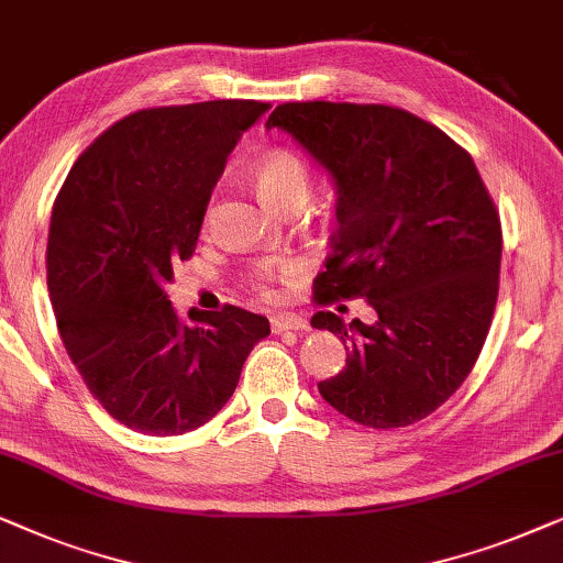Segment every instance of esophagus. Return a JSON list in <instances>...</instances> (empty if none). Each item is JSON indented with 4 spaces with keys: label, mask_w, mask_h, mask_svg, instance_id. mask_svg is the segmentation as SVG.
Here are the masks:
<instances>
[{
    "label": "esophagus",
    "mask_w": 563,
    "mask_h": 563,
    "mask_svg": "<svg viewBox=\"0 0 563 563\" xmlns=\"http://www.w3.org/2000/svg\"><path fill=\"white\" fill-rule=\"evenodd\" d=\"M269 327H273L275 334L288 332V329H296V332H306V329H309V321L296 317V313H273V317H269Z\"/></svg>",
    "instance_id": "obj_1"
}]
</instances>
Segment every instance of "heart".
Masks as SVG:
<instances>
[{"mask_svg": "<svg viewBox=\"0 0 563 563\" xmlns=\"http://www.w3.org/2000/svg\"><path fill=\"white\" fill-rule=\"evenodd\" d=\"M254 185L262 198L267 200L269 206L283 208H301L309 203L311 192H313V175L301 156L294 152H273L267 156H262L254 167ZM216 216V203L206 206L203 211V227L208 229L213 223ZM306 265L301 260L286 257L277 262H260L250 269V283L257 288L260 296L265 298H275L277 288L275 283L283 280V277H296L301 275Z\"/></svg>", "mask_w": 563, "mask_h": 563, "instance_id": "heart-1", "label": "heart"}]
</instances>
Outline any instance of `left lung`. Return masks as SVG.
<instances>
[{"label": "left lung", "mask_w": 563, "mask_h": 563, "mask_svg": "<svg viewBox=\"0 0 563 563\" xmlns=\"http://www.w3.org/2000/svg\"><path fill=\"white\" fill-rule=\"evenodd\" d=\"M267 129L294 133L340 192L313 303L365 298L376 313L350 327L334 311L313 313L311 327L347 350L319 394L376 430L419 422L474 371L499 296L501 221L474 159L391 104L283 102Z\"/></svg>", "instance_id": "1"}]
</instances>
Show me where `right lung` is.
I'll return each mask as SVG.
<instances>
[{"label":"right lung","mask_w":563,"mask_h":563,"mask_svg":"<svg viewBox=\"0 0 563 563\" xmlns=\"http://www.w3.org/2000/svg\"><path fill=\"white\" fill-rule=\"evenodd\" d=\"M267 108L211 100L131 112L79 154L56 195L46 273L58 334L89 394L131 430H198L269 334L265 317L231 303L183 324L164 294L195 254L229 154Z\"/></svg>","instance_id":"add662e5"}]
</instances>
